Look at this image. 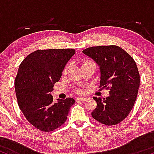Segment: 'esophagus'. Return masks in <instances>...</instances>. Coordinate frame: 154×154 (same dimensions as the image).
<instances>
[{
	"label": "esophagus",
	"instance_id": "esophagus-1",
	"mask_svg": "<svg viewBox=\"0 0 154 154\" xmlns=\"http://www.w3.org/2000/svg\"><path fill=\"white\" fill-rule=\"evenodd\" d=\"M86 100H87V98H76V100H77V101H85Z\"/></svg>",
	"mask_w": 154,
	"mask_h": 154
}]
</instances>
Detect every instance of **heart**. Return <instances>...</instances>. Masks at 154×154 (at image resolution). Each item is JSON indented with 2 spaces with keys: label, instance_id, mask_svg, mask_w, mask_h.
Masks as SVG:
<instances>
[{
  "label": "heart",
  "instance_id": "1",
  "mask_svg": "<svg viewBox=\"0 0 154 154\" xmlns=\"http://www.w3.org/2000/svg\"><path fill=\"white\" fill-rule=\"evenodd\" d=\"M90 61H85V63H86V62H90ZM68 68H69V65H66V67H65V68H64V70H63V72H66L67 69H68ZM78 92L79 93V91H78Z\"/></svg>",
  "mask_w": 154,
  "mask_h": 154
}]
</instances>
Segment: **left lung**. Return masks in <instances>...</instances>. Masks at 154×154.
I'll return each mask as SVG.
<instances>
[{
  "label": "left lung",
  "mask_w": 154,
  "mask_h": 154,
  "mask_svg": "<svg viewBox=\"0 0 154 154\" xmlns=\"http://www.w3.org/2000/svg\"><path fill=\"white\" fill-rule=\"evenodd\" d=\"M82 52L100 66V88L109 90V96L103 100L93 97L97 106L91 115L103 125H117L130 114L137 96L140 75L135 60L114 45L90 47Z\"/></svg>",
  "instance_id": "8db88e82"
}]
</instances>
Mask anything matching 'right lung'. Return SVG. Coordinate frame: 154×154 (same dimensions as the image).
<instances>
[{"label":"right lung","instance_id":"add662e5","mask_svg":"<svg viewBox=\"0 0 154 154\" xmlns=\"http://www.w3.org/2000/svg\"><path fill=\"white\" fill-rule=\"evenodd\" d=\"M75 54L73 48L38 50L19 65L15 78V91L19 109L35 128L51 132L66 122L72 98L53 103L51 93L59 82L65 65Z\"/></svg>","mask_w":154,"mask_h":154}]
</instances>
